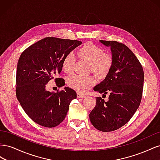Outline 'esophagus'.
Wrapping results in <instances>:
<instances>
[{
    "label": "esophagus",
    "mask_w": 160,
    "mask_h": 160,
    "mask_svg": "<svg viewBox=\"0 0 160 160\" xmlns=\"http://www.w3.org/2000/svg\"><path fill=\"white\" fill-rule=\"evenodd\" d=\"M77 98H84L85 95L80 93H77Z\"/></svg>",
    "instance_id": "obj_1"
}]
</instances>
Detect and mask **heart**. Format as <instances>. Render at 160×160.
<instances>
[{
    "mask_svg": "<svg viewBox=\"0 0 160 160\" xmlns=\"http://www.w3.org/2000/svg\"><path fill=\"white\" fill-rule=\"evenodd\" d=\"M79 58L89 62V70L98 76H105L109 73L113 65V58L103 49L91 42H88L77 51ZM75 57L72 53L67 54L62 62V69L67 74L73 71ZM95 79L91 75H76L71 77L67 84L78 93H85L95 84Z\"/></svg>",
    "mask_w": 160,
    "mask_h": 160,
    "instance_id": "obj_1",
    "label": "heart"
}]
</instances>
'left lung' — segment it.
Listing matches in <instances>:
<instances>
[{
	"label": "left lung",
	"instance_id": "obj_1",
	"mask_svg": "<svg viewBox=\"0 0 160 160\" xmlns=\"http://www.w3.org/2000/svg\"><path fill=\"white\" fill-rule=\"evenodd\" d=\"M99 41L110 47L113 65L93 90L109 95L108 101L96 98L89 119L97 129L108 132L123 126L137 111L142 98L144 72L138 58L126 45L117 41Z\"/></svg>",
	"mask_w": 160,
	"mask_h": 160
}]
</instances>
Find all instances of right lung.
I'll return each mask as SVG.
<instances>
[{"label": "right lung", "instance_id": "right-lung-1", "mask_svg": "<svg viewBox=\"0 0 160 160\" xmlns=\"http://www.w3.org/2000/svg\"><path fill=\"white\" fill-rule=\"evenodd\" d=\"M82 42L46 37L24 51L17 63L16 95L25 112L33 122L46 128H54L65 118L71 101L77 98L75 91L65 87L54 92L45 89L50 80L59 74L65 56ZM61 88L65 80L55 78Z\"/></svg>", "mask_w": 160, "mask_h": 160}]
</instances>
